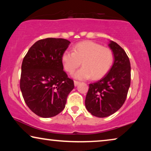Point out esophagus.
Instances as JSON below:
<instances>
[{
  "mask_svg": "<svg viewBox=\"0 0 151 151\" xmlns=\"http://www.w3.org/2000/svg\"><path fill=\"white\" fill-rule=\"evenodd\" d=\"M80 83V82H78V81H76V80H74V85H75L76 86H78V84Z\"/></svg>",
  "mask_w": 151,
  "mask_h": 151,
  "instance_id": "esophagus-1",
  "label": "esophagus"
}]
</instances>
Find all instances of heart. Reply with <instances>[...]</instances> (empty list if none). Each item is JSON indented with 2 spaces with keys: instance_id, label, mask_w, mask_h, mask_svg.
<instances>
[{
  "instance_id": "heart-1",
  "label": "heart",
  "mask_w": 151,
  "mask_h": 151,
  "mask_svg": "<svg viewBox=\"0 0 151 151\" xmlns=\"http://www.w3.org/2000/svg\"><path fill=\"white\" fill-rule=\"evenodd\" d=\"M114 60V53L111 49L93 41L78 43L73 51L67 50L62 55L64 69L71 74L82 63L83 67L74 75L80 80L88 79L91 76L93 80L102 78L110 71Z\"/></svg>"
}]
</instances>
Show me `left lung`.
<instances>
[{"instance_id":"left-lung-1","label":"left lung","mask_w":151,"mask_h":151,"mask_svg":"<svg viewBox=\"0 0 151 151\" xmlns=\"http://www.w3.org/2000/svg\"><path fill=\"white\" fill-rule=\"evenodd\" d=\"M109 47L114 53L113 67L102 79L89 84L85 99L87 111L98 117H108L118 111L131 85V63L127 54L113 41H110Z\"/></svg>"}]
</instances>
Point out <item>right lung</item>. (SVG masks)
<instances>
[{"label":"right lung","mask_w":151,"mask_h":151,"mask_svg":"<svg viewBox=\"0 0 151 151\" xmlns=\"http://www.w3.org/2000/svg\"><path fill=\"white\" fill-rule=\"evenodd\" d=\"M63 38H48L34 43L21 66L20 87L30 110L42 117L62 112L73 80L63 71L62 55L70 44Z\"/></svg>","instance_id":"add662e5"}]
</instances>
